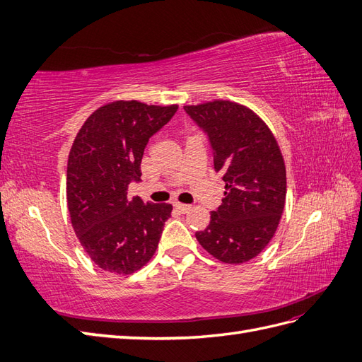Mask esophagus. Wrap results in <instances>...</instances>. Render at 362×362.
<instances>
[{
	"label": "esophagus",
	"instance_id": "34e87169",
	"mask_svg": "<svg viewBox=\"0 0 362 362\" xmlns=\"http://www.w3.org/2000/svg\"><path fill=\"white\" fill-rule=\"evenodd\" d=\"M175 208H177V210H178L181 214H185V213H189V211L192 210V205L177 202V204H175Z\"/></svg>",
	"mask_w": 362,
	"mask_h": 362
}]
</instances>
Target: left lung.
<instances>
[{
	"label": "left lung",
	"instance_id": "8db88e82",
	"mask_svg": "<svg viewBox=\"0 0 362 362\" xmlns=\"http://www.w3.org/2000/svg\"><path fill=\"white\" fill-rule=\"evenodd\" d=\"M184 110L210 139L225 198L199 245L226 264L255 258L275 235L286 205V163L270 128L246 105L216 100Z\"/></svg>",
	"mask_w": 362,
	"mask_h": 362
}]
</instances>
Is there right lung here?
<instances>
[{"mask_svg":"<svg viewBox=\"0 0 362 362\" xmlns=\"http://www.w3.org/2000/svg\"><path fill=\"white\" fill-rule=\"evenodd\" d=\"M177 110V104L108 103L74 140L66 173L71 223L86 254L105 272L131 275L156 254L172 205L129 198L128 185L140 181L149 137Z\"/></svg>","mask_w":362,"mask_h":362,"instance_id":"right-lung-1","label":"right lung"}]
</instances>
